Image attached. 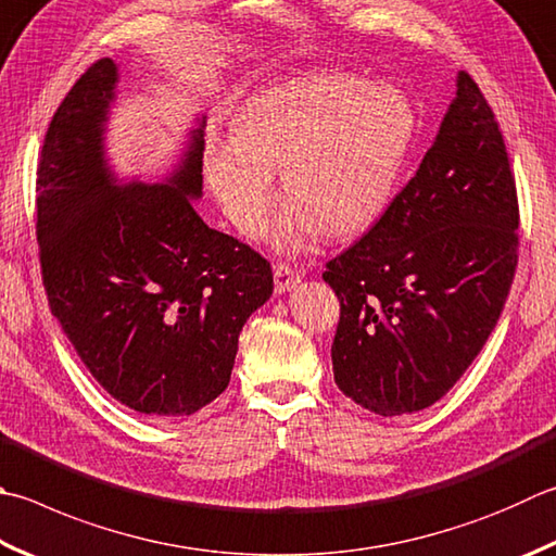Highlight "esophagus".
<instances>
[{
    "mask_svg": "<svg viewBox=\"0 0 556 556\" xmlns=\"http://www.w3.org/2000/svg\"><path fill=\"white\" fill-rule=\"evenodd\" d=\"M274 280H276V292L282 295V292L292 290L300 282V274L290 264H276L274 266Z\"/></svg>",
    "mask_w": 556,
    "mask_h": 556,
    "instance_id": "34e87169",
    "label": "esophagus"
}]
</instances>
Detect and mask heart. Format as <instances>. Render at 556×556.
Returning <instances> with one entry per match:
<instances>
[{"mask_svg": "<svg viewBox=\"0 0 556 556\" xmlns=\"http://www.w3.org/2000/svg\"><path fill=\"white\" fill-rule=\"evenodd\" d=\"M408 103L349 72H309L244 103L235 138L205 150V181L229 223L256 235L282 193L292 201L274 225L278 249H298L321 227L327 237L368 229L390 203L412 142Z\"/></svg>", "mask_w": 556, "mask_h": 556, "instance_id": "obj_1", "label": "heart"}]
</instances>
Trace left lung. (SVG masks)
<instances>
[{
    "mask_svg": "<svg viewBox=\"0 0 556 556\" xmlns=\"http://www.w3.org/2000/svg\"><path fill=\"white\" fill-rule=\"evenodd\" d=\"M518 195L504 135L459 72L435 142L370 232L324 270L341 302L339 390L368 412L435 404L479 355L518 266Z\"/></svg>",
    "mask_w": 556,
    "mask_h": 556,
    "instance_id": "8db88e82",
    "label": "left lung"
}]
</instances>
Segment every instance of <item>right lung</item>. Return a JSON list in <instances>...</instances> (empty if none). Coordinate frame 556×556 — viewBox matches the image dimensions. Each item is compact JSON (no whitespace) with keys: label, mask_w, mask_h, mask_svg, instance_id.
<instances>
[{"label":"right lung","mask_w":556,"mask_h":556,"mask_svg":"<svg viewBox=\"0 0 556 556\" xmlns=\"http://www.w3.org/2000/svg\"><path fill=\"white\" fill-rule=\"evenodd\" d=\"M115 84V62H93L40 150L36 235L48 305L113 400L148 416H191L227 390L239 331L270 298L274 274L195 213L205 118L164 184H118L103 150Z\"/></svg>","instance_id":"1"}]
</instances>
